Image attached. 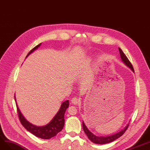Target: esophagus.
<instances>
[{"mask_svg": "<svg viewBox=\"0 0 150 150\" xmlns=\"http://www.w3.org/2000/svg\"><path fill=\"white\" fill-rule=\"evenodd\" d=\"M80 102H81L80 99L79 98H76V97L73 98L72 99H71V103H72L73 104H75V105H76L77 104H79Z\"/></svg>", "mask_w": 150, "mask_h": 150, "instance_id": "obj_1", "label": "esophagus"}]
</instances>
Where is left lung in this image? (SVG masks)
<instances>
[{"mask_svg":"<svg viewBox=\"0 0 150 150\" xmlns=\"http://www.w3.org/2000/svg\"><path fill=\"white\" fill-rule=\"evenodd\" d=\"M118 50H119L120 57H121V59H122V61L125 64L127 67H129L133 71V72H134V70L132 64L131 63L129 60H128L127 57L124 54L122 50L121 49L120 47H118ZM82 126H83V129L84 131V132L86 134L88 138L93 142V143L101 145V144H106L110 143V142H112L114 140H115L116 139H118L119 137H120L123 134H124V133L127 129L128 126H129V124H127L125 126V128H123L122 130H121L120 132H118L117 133H115V134H114L113 135H107V136H100V137L96 136V135L93 134L91 132H90L87 128V127L86 126V125H85V123L83 122V121L82 122Z\"/></svg>","mask_w":150,"mask_h":150,"instance_id":"8db88e82","label":"left lung"}]
</instances>
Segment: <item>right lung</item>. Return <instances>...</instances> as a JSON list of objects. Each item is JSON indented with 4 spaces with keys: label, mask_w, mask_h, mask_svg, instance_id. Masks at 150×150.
Here are the masks:
<instances>
[{
    "label": "right lung",
    "mask_w": 150,
    "mask_h": 150,
    "mask_svg": "<svg viewBox=\"0 0 150 150\" xmlns=\"http://www.w3.org/2000/svg\"><path fill=\"white\" fill-rule=\"evenodd\" d=\"M41 43L37 45L36 47H35L33 49L28 52L26 58L30 54L33 52L35 50H37L40 46ZM15 99L16 104L17 110L18 113V116L20 122L23 126L25 128V129L33 134L35 136L42 139H51L57 134L59 132H60L65 124V119H64V115L65 113L69 107V101L67 100L62 103L60 108L55 114V115L53 117V118L50 121V122L47 125L42 126H37L30 123L29 122L26 120V118L24 117L23 113L21 112L18 105L17 104V102L16 101V98L15 95Z\"/></svg>",
    "instance_id": "right-lung-1"
}]
</instances>
